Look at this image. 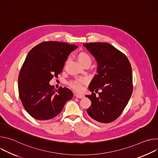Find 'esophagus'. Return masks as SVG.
<instances>
[{
	"mask_svg": "<svg viewBox=\"0 0 158 158\" xmlns=\"http://www.w3.org/2000/svg\"><path fill=\"white\" fill-rule=\"evenodd\" d=\"M75 96L77 98H79V99H82L84 98V95H81V94H75Z\"/></svg>",
	"mask_w": 158,
	"mask_h": 158,
	"instance_id": "esophagus-1",
	"label": "esophagus"
}]
</instances>
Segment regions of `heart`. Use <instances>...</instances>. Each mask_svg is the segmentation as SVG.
Segmentation results:
<instances>
[{
    "label": "heart",
    "mask_w": 158,
    "mask_h": 158,
    "mask_svg": "<svg viewBox=\"0 0 158 158\" xmlns=\"http://www.w3.org/2000/svg\"><path fill=\"white\" fill-rule=\"evenodd\" d=\"M77 59L79 64L82 65L84 64H91V59L87 53L84 52H79L77 56ZM86 83V81L85 79H76L74 81H73L69 82V85L71 87H72L73 89H74L76 91H81L82 89V86L83 84H85Z\"/></svg>",
    "instance_id": "b5f03b06"
}]
</instances>
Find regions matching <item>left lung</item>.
Listing matches in <instances>:
<instances>
[{
	"instance_id": "left-lung-1",
	"label": "left lung",
	"mask_w": 158,
	"mask_h": 158,
	"mask_svg": "<svg viewBox=\"0 0 158 158\" xmlns=\"http://www.w3.org/2000/svg\"><path fill=\"white\" fill-rule=\"evenodd\" d=\"M83 46L98 63L97 74L89 85L91 101L87 109L93 119L102 123L116 120L127 104L132 93L131 64L127 57L113 46L105 42L86 43ZM100 89L97 98L94 93Z\"/></svg>"
}]
</instances>
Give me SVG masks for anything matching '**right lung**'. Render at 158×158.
Segmentation results:
<instances>
[{"instance_id": "obj_1", "label": "right lung", "mask_w": 158, "mask_h": 158, "mask_svg": "<svg viewBox=\"0 0 158 158\" xmlns=\"http://www.w3.org/2000/svg\"><path fill=\"white\" fill-rule=\"evenodd\" d=\"M77 48L65 42H42L28 53L18 79L19 97L26 110L34 119H52L62 110L65 102L71 99L70 89L60 87L55 91L49 84L57 77L71 52Z\"/></svg>"}]
</instances>
